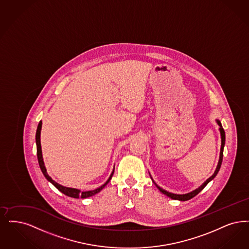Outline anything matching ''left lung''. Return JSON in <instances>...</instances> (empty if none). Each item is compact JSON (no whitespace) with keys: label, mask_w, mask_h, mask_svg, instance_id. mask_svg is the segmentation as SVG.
Masks as SVG:
<instances>
[{"label":"left lung","mask_w":249,"mask_h":249,"mask_svg":"<svg viewBox=\"0 0 249 249\" xmlns=\"http://www.w3.org/2000/svg\"><path fill=\"white\" fill-rule=\"evenodd\" d=\"M216 121H217V123H218V125L219 126V133H220V138H221V146H220V152H219V162H218L217 168L215 169V171H214L213 175H212V176H210L209 179H207V180H206V181H205L201 186H199L198 188H196V189L194 190V191H192V192H190V193H187V194H184V195H177V194L169 193V192L166 191V190L162 189L161 187H160V186L155 182V180L153 179V178H152V177H151V175H150V177H151V179H152V181L154 182V184L158 187V189L160 190V192H161L162 194L166 195L167 196H169V197H170L171 199H174V200H179V201H187V200H190V199L195 197L196 195H198L199 193H200L202 190L204 189V188L207 186V184L209 183V181H211L212 179H214V178L217 176V174H218V172H219V169H220L221 163H222V159H223V149H224V145H225V131H224V129L222 128L221 122H220L219 120H216Z\"/></svg>","instance_id":"obj_1"}]
</instances>
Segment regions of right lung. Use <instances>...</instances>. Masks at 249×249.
Wrapping results in <instances>:
<instances>
[{"mask_svg":"<svg viewBox=\"0 0 249 249\" xmlns=\"http://www.w3.org/2000/svg\"><path fill=\"white\" fill-rule=\"evenodd\" d=\"M41 120L38 125V128H37V131H36V145H37V157H38V161H39V165H40V169H41V172L43 173L44 177L47 179L48 181H50L51 183L56 187L57 189L59 190L61 193H63L64 195L70 196V197H73V198H87L91 196H94L96 194H98L100 191L105 188V186L110 181V179H112V176L114 174V169L115 167L113 169L112 173L110 174L109 178L102 185L100 186L99 188L94 190H90V191H80V189H76V188H70V187H66V186H63L59 183H57L56 181H54L53 179L51 178L50 176L48 175L47 173V170L46 168L44 166V162H43V159H42V152H41V145H40V130H41Z\"/></svg>","mask_w":249,"mask_h":249,"instance_id":"obj_1","label":"right lung"}]
</instances>
